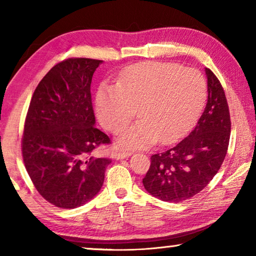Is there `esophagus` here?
Masks as SVG:
<instances>
[{
	"label": "esophagus",
	"mask_w": 256,
	"mask_h": 256,
	"mask_svg": "<svg viewBox=\"0 0 256 256\" xmlns=\"http://www.w3.org/2000/svg\"><path fill=\"white\" fill-rule=\"evenodd\" d=\"M132 154L130 152V151H116L115 152V159H118V160H120V159H124V158H128V157H130V156H131Z\"/></svg>",
	"instance_id": "esophagus-1"
}]
</instances>
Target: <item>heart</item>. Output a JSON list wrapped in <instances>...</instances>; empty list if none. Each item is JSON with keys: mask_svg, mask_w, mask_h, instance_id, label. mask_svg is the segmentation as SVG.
I'll return each instance as SVG.
<instances>
[{"mask_svg": "<svg viewBox=\"0 0 256 256\" xmlns=\"http://www.w3.org/2000/svg\"><path fill=\"white\" fill-rule=\"evenodd\" d=\"M206 99V82L196 68L174 63L144 62L120 73L118 86L104 82L96 92V112L108 131L118 134L136 114L140 120L118 138L128 149L166 144L184 136Z\"/></svg>", "mask_w": 256, "mask_h": 256, "instance_id": "1", "label": "heart"}]
</instances>
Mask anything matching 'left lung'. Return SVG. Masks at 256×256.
<instances>
[{"mask_svg":"<svg viewBox=\"0 0 256 256\" xmlns=\"http://www.w3.org/2000/svg\"><path fill=\"white\" fill-rule=\"evenodd\" d=\"M208 102L196 126L174 148L151 156L142 180L159 200L178 203L206 188L220 170L230 138V115L222 84L206 68Z\"/></svg>","mask_w":256,"mask_h":256,"instance_id":"1","label":"left lung"}]
</instances>
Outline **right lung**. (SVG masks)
<instances>
[{
	"label": "right lung",
	"instance_id": "obj_1",
	"mask_svg": "<svg viewBox=\"0 0 256 256\" xmlns=\"http://www.w3.org/2000/svg\"><path fill=\"white\" fill-rule=\"evenodd\" d=\"M102 60L68 58L42 78L24 122L22 157L40 196L55 206L74 209L100 190L108 158L94 150L110 144L98 130L90 94L92 76Z\"/></svg>",
	"mask_w": 256,
	"mask_h": 256
}]
</instances>
